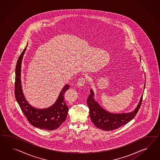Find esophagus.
Listing matches in <instances>:
<instances>
[{
  "mask_svg": "<svg viewBox=\"0 0 160 160\" xmlns=\"http://www.w3.org/2000/svg\"><path fill=\"white\" fill-rule=\"evenodd\" d=\"M86 82V79L84 78H79L78 82V87H82L85 84Z\"/></svg>",
  "mask_w": 160,
  "mask_h": 160,
  "instance_id": "1",
  "label": "esophagus"
}]
</instances>
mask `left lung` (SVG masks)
I'll list each match as a JSON object with an SVG mask.
<instances>
[{"label": "left lung", "instance_id": "1", "mask_svg": "<svg viewBox=\"0 0 160 160\" xmlns=\"http://www.w3.org/2000/svg\"><path fill=\"white\" fill-rule=\"evenodd\" d=\"M145 87L144 84V88ZM90 93L87 100L90 109V116L92 122L97 128L104 131H112L118 128L132 120L140 108L143 95L135 109L130 113L114 114L107 112L103 109L94 99V92L90 90Z\"/></svg>", "mask_w": 160, "mask_h": 160}]
</instances>
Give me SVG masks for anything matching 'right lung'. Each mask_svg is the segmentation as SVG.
I'll list each match as a JSON object with an SVG mask.
<instances>
[{
	"instance_id": "right-lung-1",
	"label": "right lung",
	"mask_w": 160,
	"mask_h": 160,
	"mask_svg": "<svg viewBox=\"0 0 160 160\" xmlns=\"http://www.w3.org/2000/svg\"><path fill=\"white\" fill-rule=\"evenodd\" d=\"M27 46L28 44L27 47ZM27 47L21 54L16 65L14 90L16 101L32 125L42 129L54 130L59 128L66 120L69 109L64 100V95L70 86L66 84L63 87L57 100L50 107L46 109H37L31 105L24 97L21 80V63Z\"/></svg>"
}]
</instances>
